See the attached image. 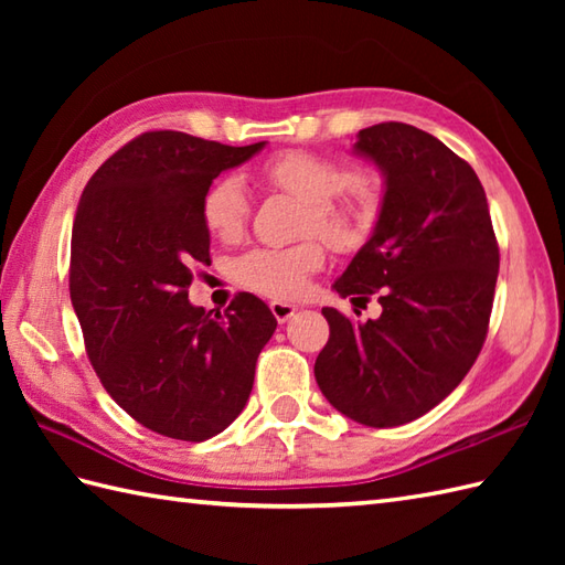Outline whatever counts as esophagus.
<instances>
[{"mask_svg":"<svg viewBox=\"0 0 565 565\" xmlns=\"http://www.w3.org/2000/svg\"><path fill=\"white\" fill-rule=\"evenodd\" d=\"M269 308H271V313H274V318L279 320V322H286V320H291L294 316H296V306H291V303H286V301H271L269 303Z\"/></svg>","mask_w":565,"mask_h":565,"instance_id":"obj_1","label":"esophagus"}]
</instances>
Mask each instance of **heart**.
Returning <instances> with one entry per match:
<instances>
[{
	"label": "heart",
	"mask_w": 565,
	"mask_h": 565,
	"mask_svg": "<svg viewBox=\"0 0 565 565\" xmlns=\"http://www.w3.org/2000/svg\"><path fill=\"white\" fill-rule=\"evenodd\" d=\"M259 174L264 184L301 203V235H318L338 252L359 249L374 235L381 213V186L371 172H344V164L332 158L286 150L262 162ZM247 215L245 184L233 174L215 179L201 199V221L221 243H235L243 235ZM319 241L306 237L291 247L249 249L235 259L233 279L259 296L291 301L306 294L308 276L326 262V247Z\"/></svg>",
	"instance_id": "b5f03b06"
}]
</instances>
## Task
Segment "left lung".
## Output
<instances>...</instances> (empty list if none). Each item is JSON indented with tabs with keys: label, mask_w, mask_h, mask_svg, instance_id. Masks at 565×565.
Returning a JSON list of instances; mask_svg holds the SVG:
<instances>
[{
	"label": "left lung",
	"mask_w": 565,
	"mask_h": 565,
	"mask_svg": "<svg viewBox=\"0 0 565 565\" xmlns=\"http://www.w3.org/2000/svg\"><path fill=\"white\" fill-rule=\"evenodd\" d=\"M354 152L386 179L379 223L332 289L379 296L376 320L322 308L330 340L316 381L332 407L366 427H398L459 386L488 334L500 249L471 164L415 126L359 130Z\"/></svg>",
	"instance_id": "obj_1"
}]
</instances>
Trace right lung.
<instances>
[{"label":"right lung","mask_w":565,"mask_h":565,"mask_svg":"<svg viewBox=\"0 0 565 565\" xmlns=\"http://www.w3.org/2000/svg\"><path fill=\"white\" fill-rule=\"evenodd\" d=\"M262 148L148 130L82 191L72 308L106 393L158 435L203 441L231 425L276 330L271 310L252 294H237L215 316L189 303L191 269L211 262L201 199L215 177Z\"/></svg>","instance_id":"add662e5"}]
</instances>
